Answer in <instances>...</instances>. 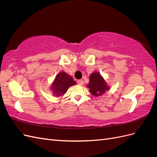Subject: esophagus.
Masks as SVG:
<instances>
[{"label":"esophagus","mask_w":157,"mask_h":157,"mask_svg":"<svg viewBox=\"0 0 157 157\" xmlns=\"http://www.w3.org/2000/svg\"><path fill=\"white\" fill-rule=\"evenodd\" d=\"M77 84L79 85H82L83 84V80H77Z\"/></svg>","instance_id":"obj_1"}]
</instances>
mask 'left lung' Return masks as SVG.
Masks as SVG:
<instances>
[{
	"mask_svg": "<svg viewBox=\"0 0 157 157\" xmlns=\"http://www.w3.org/2000/svg\"><path fill=\"white\" fill-rule=\"evenodd\" d=\"M89 80L87 87L89 88L90 94L94 96H102L107 90L110 89L105 80L98 72H94L90 75Z\"/></svg>",
	"mask_w": 157,
	"mask_h": 157,
	"instance_id": "8db88e82",
	"label": "left lung"
}]
</instances>
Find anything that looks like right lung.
I'll return each mask as SVG.
<instances>
[{
	"label": "right lung",
	"mask_w": 157,
	"mask_h": 157,
	"mask_svg": "<svg viewBox=\"0 0 157 157\" xmlns=\"http://www.w3.org/2000/svg\"><path fill=\"white\" fill-rule=\"evenodd\" d=\"M76 84L71 76L64 71H61L56 75L52 84L51 89L53 92V96L56 98L63 96L69 87Z\"/></svg>",
	"instance_id": "add662e5"
}]
</instances>
